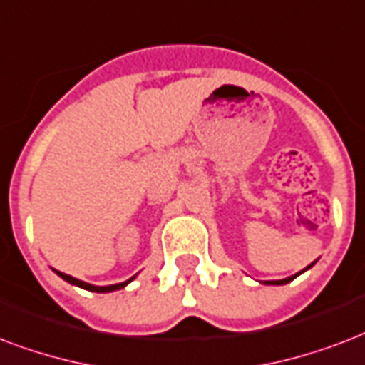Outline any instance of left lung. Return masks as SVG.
<instances>
[{
  "mask_svg": "<svg viewBox=\"0 0 365 365\" xmlns=\"http://www.w3.org/2000/svg\"><path fill=\"white\" fill-rule=\"evenodd\" d=\"M314 264H316V262H314ZM314 264H309L308 267H306V269H309V267H312V265H314ZM306 269L298 271L297 275H290V277H287V279H281V281H262V283H264V284H287V283H290L292 279H297V277L300 275V273H304V271H306Z\"/></svg>",
  "mask_w": 365,
  "mask_h": 365,
  "instance_id": "1",
  "label": "left lung"
}]
</instances>
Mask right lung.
<instances>
[{
    "label": "right lung",
    "instance_id": "1",
    "mask_svg": "<svg viewBox=\"0 0 365 365\" xmlns=\"http://www.w3.org/2000/svg\"><path fill=\"white\" fill-rule=\"evenodd\" d=\"M57 275L61 277V279H65L67 283L75 284V287H81V289L84 290H90V292H113V290H120L125 289L130 281H133L134 277H130L128 281H125V283H117V284H108V287H96V284H90V283H84V281H81V279H75V277L67 275V273H61V271H56Z\"/></svg>",
    "mask_w": 365,
    "mask_h": 365
}]
</instances>
